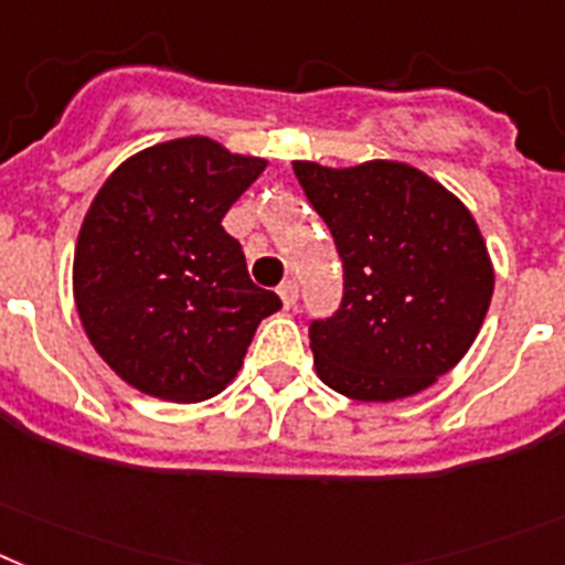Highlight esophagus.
<instances>
[{
  "mask_svg": "<svg viewBox=\"0 0 565 565\" xmlns=\"http://www.w3.org/2000/svg\"><path fill=\"white\" fill-rule=\"evenodd\" d=\"M278 296H281V301H284V307H287V310H292V307L298 305V284L292 281H284L281 287H278Z\"/></svg>",
  "mask_w": 565,
  "mask_h": 565,
  "instance_id": "obj_1",
  "label": "esophagus"
}]
</instances>
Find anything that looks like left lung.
<instances>
[{
	"label": "left lung",
	"instance_id": "8db88e82",
	"mask_svg": "<svg viewBox=\"0 0 565 565\" xmlns=\"http://www.w3.org/2000/svg\"><path fill=\"white\" fill-rule=\"evenodd\" d=\"M292 172L344 269L339 310L310 321L319 379L359 402L430 387L468 353L494 292L471 212L396 160L353 169L298 160Z\"/></svg>",
	"mask_w": 565,
	"mask_h": 565
}]
</instances>
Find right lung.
Returning a JSON list of instances; mask_svg holds the SVG:
<instances>
[{
  "label": "right lung",
  "mask_w": 565,
  "mask_h": 565,
  "mask_svg": "<svg viewBox=\"0 0 565 565\" xmlns=\"http://www.w3.org/2000/svg\"><path fill=\"white\" fill-rule=\"evenodd\" d=\"M264 169L210 137H183L103 183L77 238L74 301L122 382L158 399H210L241 371L260 319L281 310L221 226Z\"/></svg>",
  "instance_id": "add662e5"
}]
</instances>
